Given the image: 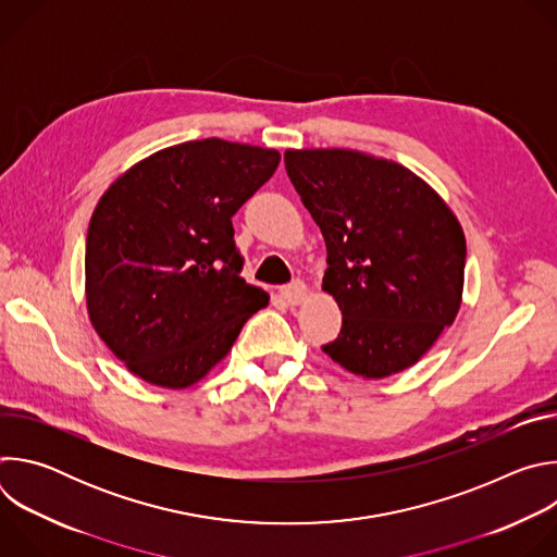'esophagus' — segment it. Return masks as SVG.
Here are the masks:
<instances>
[{
  "label": "esophagus",
  "mask_w": 557,
  "mask_h": 557,
  "mask_svg": "<svg viewBox=\"0 0 557 557\" xmlns=\"http://www.w3.org/2000/svg\"><path fill=\"white\" fill-rule=\"evenodd\" d=\"M306 295H308V286H306L304 282H299V280H295L293 284H288V286L284 288V299H286L288 304H293V306L301 304V301L306 299Z\"/></svg>",
  "instance_id": "obj_1"
}]
</instances>
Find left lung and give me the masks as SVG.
I'll return each instance as SVG.
<instances>
[{"label": "left lung", "mask_w": 557, "mask_h": 557, "mask_svg": "<svg viewBox=\"0 0 557 557\" xmlns=\"http://www.w3.org/2000/svg\"><path fill=\"white\" fill-rule=\"evenodd\" d=\"M286 174L329 249L322 288L342 333L322 350L348 372L385 379L414 366L454 324L465 233L412 170L359 149H286Z\"/></svg>", "instance_id": "obj_1"}]
</instances>
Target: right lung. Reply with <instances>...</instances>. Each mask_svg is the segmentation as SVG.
Wrapping results in <instances>:
<instances>
[{"label":"right lung","mask_w":557,"mask_h":557,"mask_svg":"<svg viewBox=\"0 0 557 557\" xmlns=\"http://www.w3.org/2000/svg\"><path fill=\"white\" fill-rule=\"evenodd\" d=\"M280 151L202 138L149 153L99 198L86 240L90 324L138 379L185 389L231 350L269 293L240 277L233 213Z\"/></svg>","instance_id":"1"}]
</instances>
